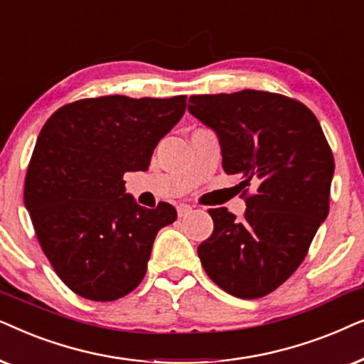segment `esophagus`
Returning a JSON list of instances; mask_svg holds the SVG:
<instances>
[{
    "label": "esophagus",
    "instance_id": "1",
    "mask_svg": "<svg viewBox=\"0 0 364 364\" xmlns=\"http://www.w3.org/2000/svg\"><path fill=\"white\" fill-rule=\"evenodd\" d=\"M191 211H193V208H191L190 205H185V203H181V205L178 206V216H179V218L188 216Z\"/></svg>",
    "mask_w": 364,
    "mask_h": 364
}]
</instances>
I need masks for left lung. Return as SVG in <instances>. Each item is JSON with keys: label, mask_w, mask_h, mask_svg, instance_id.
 <instances>
[{"label": "left lung", "mask_w": 364, "mask_h": 364, "mask_svg": "<svg viewBox=\"0 0 364 364\" xmlns=\"http://www.w3.org/2000/svg\"><path fill=\"white\" fill-rule=\"evenodd\" d=\"M188 111L216 133L223 169L256 190L241 221L226 208L210 210L215 228L198 246L203 268L232 296H264L296 271L326 220L331 149L316 116L283 95H198Z\"/></svg>", "instance_id": "1"}]
</instances>
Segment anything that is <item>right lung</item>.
<instances>
[{"instance_id":"right-lung-1","label":"right lung","mask_w":364,"mask_h":364,"mask_svg":"<svg viewBox=\"0 0 364 364\" xmlns=\"http://www.w3.org/2000/svg\"><path fill=\"white\" fill-rule=\"evenodd\" d=\"M185 109V95L101 96L63 106L43 126L24 206L56 274L80 296L113 301L144 278L153 241L176 220V210L168 203L139 206L123 174L146 171L159 139Z\"/></svg>"}]
</instances>
